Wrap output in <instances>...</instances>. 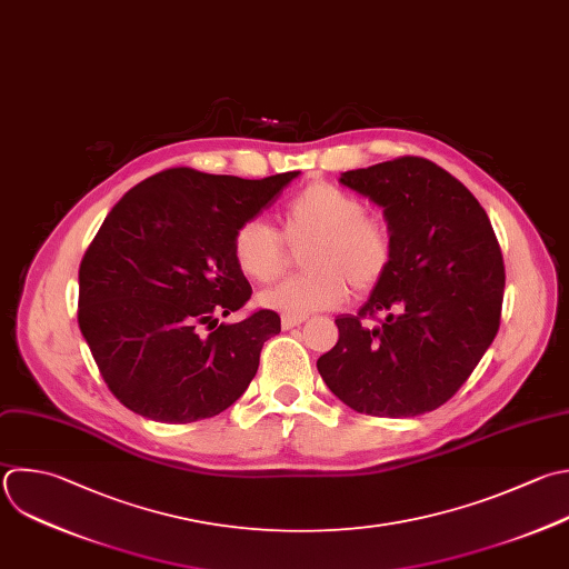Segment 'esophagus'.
Segmentation results:
<instances>
[{"label":"esophagus","mask_w":569,"mask_h":569,"mask_svg":"<svg viewBox=\"0 0 569 569\" xmlns=\"http://www.w3.org/2000/svg\"><path fill=\"white\" fill-rule=\"evenodd\" d=\"M302 322H305V318H293V316H282V318H280L282 329H293V327H298V325H302Z\"/></svg>","instance_id":"1"}]
</instances>
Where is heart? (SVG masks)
Segmentation results:
<instances>
[{
  "label": "heart",
  "instance_id": "b5f03b06",
  "mask_svg": "<svg viewBox=\"0 0 569 569\" xmlns=\"http://www.w3.org/2000/svg\"><path fill=\"white\" fill-rule=\"evenodd\" d=\"M291 247L302 251L300 276L260 293L264 309L305 318L345 302L349 284L367 293L380 284L391 267L393 244L387 227L367 216L360 198L329 182L305 187L282 213V236L264 220L242 222L231 242L236 267L253 282H273L289 262Z\"/></svg>",
  "mask_w": 569,
  "mask_h": 569
}]
</instances>
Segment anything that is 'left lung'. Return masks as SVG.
Masks as SVG:
<instances>
[{
    "label": "left lung",
    "mask_w": 569,
    "mask_h": 569,
    "mask_svg": "<svg viewBox=\"0 0 569 569\" xmlns=\"http://www.w3.org/2000/svg\"><path fill=\"white\" fill-rule=\"evenodd\" d=\"M340 184L382 209L393 256L360 311L336 318L338 342L318 371L360 413L431 411L469 378L500 325L505 267L489 218L422 158L347 171ZM376 312L386 320L367 326Z\"/></svg>",
    "instance_id": "1"
}]
</instances>
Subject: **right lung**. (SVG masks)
<instances>
[{"mask_svg": "<svg viewBox=\"0 0 569 569\" xmlns=\"http://www.w3.org/2000/svg\"><path fill=\"white\" fill-rule=\"evenodd\" d=\"M298 176L169 169L111 209L80 264L78 322L124 407L182 425L218 416L247 391L280 316L260 309L218 325L251 298L231 242Z\"/></svg>", "mask_w": 569, "mask_h": 569, "instance_id": "add662e5", "label": "right lung"}]
</instances>
